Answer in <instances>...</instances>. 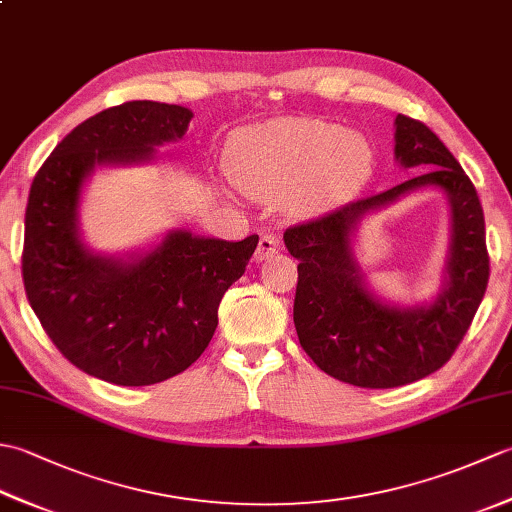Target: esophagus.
Masks as SVG:
<instances>
[{"label": "esophagus", "instance_id": "esophagus-1", "mask_svg": "<svg viewBox=\"0 0 512 512\" xmlns=\"http://www.w3.org/2000/svg\"><path fill=\"white\" fill-rule=\"evenodd\" d=\"M279 248H281V242L275 235H262V237H259L257 248H255V259H257V262H264V259H268L273 253H277Z\"/></svg>", "mask_w": 512, "mask_h": 512}]
</instances>
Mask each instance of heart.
Masks as SVG:
<instances>
[{"label":"heart","mask_w":512,"mask_h":512,"mask_svg":"<svg viewBox=\"0 0 512 512\" xmlns=\"http://www.w3.org/2000/svg\"><path fill=\"white\" fill-rule=\"evenodd\" d=\"M374 151L358 132L321 118H273L233 136L228 169L255 198H288L292 209L319 211L363 184Z\"/></svg>","instance_id":"b5f03b06"}]
</instances>
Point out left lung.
I'll list each match as a JSON object with an SVG mask.
<instances>
[{
  "instance_id": "8db88e82",
  "label": "left lung",
  "mask_w": 512,
  "mask_h": 512,
  "mask_svg": "<svg viewBox=\"0 0 512 512\" xmlns=\"http://www.w3.org/2000/svg\"><path fill=\"white\" fill-rule=\"evenodd\" d=\"M394 127L398 165L427 171L284 233L288 253L299 259L292 317L301 347L325 374L369 389L407 385L447 363L488 284L484 211L473 182L427 125L398 114ZM424 186L448 195L450 253L439 295L405 309L368 288L353 242L367 214Z\"/></svg>"
}]
</instances>
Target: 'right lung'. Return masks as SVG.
Returning <instances> with one entry per match:
<instances>
[{"mask_svg":"<svg viewBox=\"0 0 512 512\" xmlns=\"http://www.w3.org/2000/svg\"><path fill=\"white\" fill-rule=\"evenodd\" d=\"M182 105L129 101L83 121L32 180L21 255L26 297L57 350L105 383L143 387L184 372L217 328L224 292L259 237L242 242L173 228L149 250L96 253L81 237V193L96 167L145 165L187 134Z\"/></svg>","mask_w":512,"mask_h":512,"instance_id":"right-lung-1","label":"right lung"}]
</instances>
